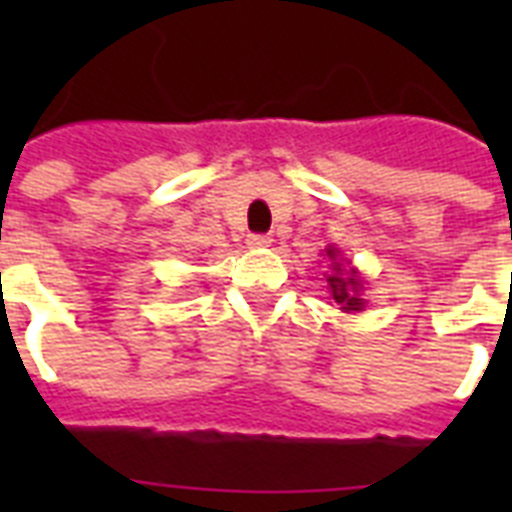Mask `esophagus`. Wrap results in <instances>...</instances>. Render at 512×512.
Here are the masks:
<instances>
[{
	"label": "esophagus",
	"mask_w": 512,
	"mask_h": 512,
	"mask_svg": "<svg viewBox=\"0 0 512 512\" xmlns=\"http://www.w3.org/2000/svg\"><path fill=\"white\" fill-rule=\"evenodd\" d=\"M271 236H268V233H249L247 236V244L249 247H271Z\"/></svg>",
	"instance_id": "esophagus-1"
}]
</instances>
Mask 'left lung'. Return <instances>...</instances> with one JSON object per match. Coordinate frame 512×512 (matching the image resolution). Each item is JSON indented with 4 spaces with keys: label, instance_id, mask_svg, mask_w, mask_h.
I'll use <instances>...</instances> for the list:
<instances>
[{
    "label": "left lung",
    "instance_id": "1",
    "mask_svg": "<svg viewBox=\"0 0 512 512\" xmlns=\"http://www.w3.org/2000/svg\"><path fill=\"white\" fill-rule=\"evenodd\" d=\"M327 255L335 260L337 252L335 249H327ZM332 268H335V273H332V276H327V284H329V289H332L335 303L342 305V311H361V308H364V300L358 297L361 281H358L356 271L342 273L340 263H335Z\"/></svg>",
    "mask_w": 512,
    "mask_h": 512
}]
</instances>
